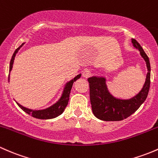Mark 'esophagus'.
I'll return each mask as SVG.
<instances>
[{
  "label": "esophagus",
  "instance_id": "34e87169",
  "mask_svg": "<svg viewBox=\"0 0 158 158\" xmlns=\"http://www.w3.org/2000/svg\"><path fill=\"white\" fill-rule=\"evenodd\" d=\"M90 75H91V72H90V70L86 69V70H84V72H83V76H84L85 78H87V77H90Z\"/></svg>",
  "mask_w": 158,
  "mask_h": 158
}]
</instances>
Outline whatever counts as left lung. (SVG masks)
I'll list each match as a JSON object with an SVG mask.
<instances>
[{
  "instance_id": "obj_1",
  "label": "left lung",
  "mask_w": 158,
  "mask_h": 158,
  "mask_svg": "<svg viewBox=\"0 0 158 158\" xmlns=\"http://www.w3.org/2000/svg\"><path fill=\"white\" fill-rule=\"evenodd\" d=\"M131 43L145 61L148 68L146 81L139 94L130 100L115 99L107 90L106 80L92 77L87 79L90 86V99L93 113L97 118L103 121H121L135 113L146 100L151 84V65L149 58L141 45L132 39Z\"/></svg>"
}]
</instances>
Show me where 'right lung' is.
<instances>
[{"label":"right lung","mask_w":158,"mask_h":158,"mask_svg":"<svg viewBox=\"0 0 158 158\" xmlns=\"http://www.w3.org/2000/svg\"><path fill=\"white\" fill-rule=\"evenodd\" d=\"M23 45L24 43H23L19 48H17V49L15 50L14 53L13 54V56L10 60V71L12 69L13 64H14V60L16 56V54H17L18 50ZM80 77H81V74H78V75L76 76L74 79L71 80V81L67 83V84H66L65 86V88H64V92H63L62 96H61V97L60 98V100H58L56 103L54 104V105L50 106L49 108H47L45 109V110H30V109L26 108V107H23L18 103H17V105H18L24 112H26L27 113L32 115V117H35V118H40V119H48V118H55V117H57L58 115H61V113H63V111L64 110L65 107L67 106L68 100H69L70 93H71V87H72L73 86V84H74V81H76L77 79L80 78Z\"/></svg>","instance_id":"right-lung-1"}]
</instances>
